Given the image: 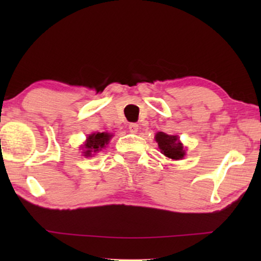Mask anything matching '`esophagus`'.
I'll return each mask as SVG.
<instances>
[{
  "mask_svg": "<svg viewBox=\"0 0 261 261\" xmlns=\"http://www.w3.org/2000/svg\"><path fill=\"white\" fill-rule=\"evenodd\" d=\"M128 129H129L130 133L135 134L139 130V124H137V123H129V126H128Z\"/></svg>",
  "mask_w": 261,
  "mask_h": 261,
  "instance_id": "1",
  "label": "esophagus"
}]
</instances>
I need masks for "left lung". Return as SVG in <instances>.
Listing matches in <instances>:
<instances>
[{"label": "left lung", "mask_w": 261, "mask_h": 261, "mask_svg": "<svg viewBox=\"0 0 261 261\" xmlns=\"http://www.w3.org/2000/svg\"><path fill=\"white\" fill-rule=\"evenodd\" d=\"M155 141L158 142L160 152L167 158L173 160L183 159L185 155V148L177 135H169L163 132L155 134Z\"/></svg>", "instance_id": "left-lung-1"}]
</instances>
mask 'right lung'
Returning <instances> with one entry per match:
<instances>
[{"label":"right lung","instance_id":"obj_1","mask_svg":"<svg viewBox=\"0 0 261 261\" xmlns=\"http://www.w3.org/2000/svg\"><path fill=\"white\" fill-rule=\"evenodd\" d=\"M113 138V134L109 133H92L87 138V141L83 145V153L85 156L94 155L95 153L101 151L102 148L108 145L110 139Z\"/></svg>","mask_w":261,"mask_h":261}]
</instances>
